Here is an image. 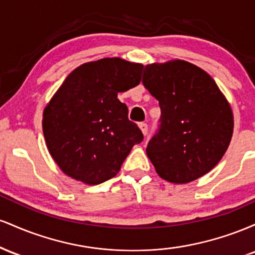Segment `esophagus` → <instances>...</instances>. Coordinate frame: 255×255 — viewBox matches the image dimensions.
I'll return each instance as SVG.
<instances>
[{"instance_id":"esophagus-1","label":"esophagus","mask_w":255,"mask_h":255,"mask_svg":"<svg viewBox=\"0 0 255 255\" xmlns=\"http://www.w3.org/2000/svg\"><path fill=\"white\" fill-rule=\"evenodd\" d=\"M139 127H140V129H141L142 134H144V135H146V134H147V130H148L147 124H145V122H140Z\"/></svg>"}]
</instances>
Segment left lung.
Segmentation results:
<instances>
[{
	"instance_id": "left-lung-1",
	"label": "left lung",
	"mask_w": 255,
	"mask_h": 255,
	"mask_svg": "<svg viewBox=\"0 0 255 255\" xmlns=\"http://www.w3.org/2000/svg\"><path fill=\"white\" fill-rule=\"evenodd\" d=\"M142 84L159 102V129L146 153L157 174L188 183L218 164L230 144L234 116L215 80L182 60L145 67Z\"/></svg>"
}]
</instances>
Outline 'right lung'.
<instances>
[{
	"instance_id": "1",
	"label": "right lung",
	"mask_w": 255,
	"mask_h": 255,
	"mask_svg": "<svg viewBox=\"0 0 255 255\" xmlns=\"http://www.w3.org/2000/svg\"><path fill=\"white\" fill-rule=\"evenodd\" d=\"M142 64L102 58L75 68L43 113V133L51 157L64 174L86 184L116 176L144 135L128 120L119 92L141 80Z\"/></svg>"
}]
</instances>
